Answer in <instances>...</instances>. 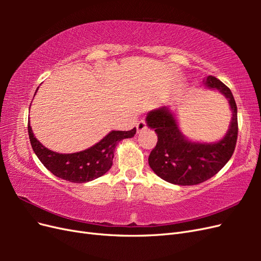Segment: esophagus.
<instances>
[{"mask_svg": "<svg viewBox=\"0 0 261 261\" xmlns=\"http://www.w3.org/2000/svg\"><path fill=\"white\" fill-rule=\"evenodd\" d=\"M136 128H137V132H138V133L143 132V130L146 128V121H144V120L139 121V122L136 124Z\"/></svg>", "mask_w": 261, "mask_h": 261, "instance_id": "esophagus-1", "label": "esophagus"}]
</instances>
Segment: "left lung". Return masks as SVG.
Instances as JSON below:
<instances>
[{
	"label": "left lung",
	"instance_id": "obj_1",
	"mask_svg": "<svg viewBox=\"0 0 261 261\" xmlns=\"http://www.w3.org/2000/svg\"><path fill=\"white\" fill-rule=\"evenodd\" d=\"M204 84L227 98L232 110V121L226 135L217 143H194L184 137L176 118L168 108L149 112L146 121L158 135L155 147L148 162L155 174L175 185H197L211 178L222 169L235 150L238 141V107L228 87L215 76H208Z\"/></svg>",
	"mask_w": 261,
	"mask_h": 261
}]
</instances>
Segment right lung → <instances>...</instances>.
Wrapping results in <instances>:
<instances>
[{"label": "right lung", "instance_id": "right-lung-1", "mask_svg": "<svg viewBox=\"0 0 261 261\" xmlns=\"http://www.w3.org/2000/svg\"><path fill=\"white\" fill-rule=\"evenodd\" d=\"M28 134L36 155L52 174L73 183H85L102 176L111 169L116 145L125 138L134 137L136 127L127 132L112 130L98 144L75 153H58L45 148L35 137L29 123Z\"/></svg>", "mask_w": 261, "mask_h": 261}]
</instances>
